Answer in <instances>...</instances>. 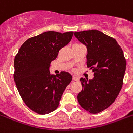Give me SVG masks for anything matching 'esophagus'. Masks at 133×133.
<instances>
[{"instance_id":"1","label":"esophagus","mask_w":133,"mask_h":133,"mask_svg":"<svg viewBox=\"0 0 133 133\" xmlns=\"http://www.w3.org/2000/svg\"><path fill=\"white\" fill-rule=\"evenodd\" d=\"M73 80L75 81H79V78L76 76H73Z\"/></svg>"}]
</instances>
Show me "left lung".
Returning <instances> with one entry per match:
<instances>
[{"mask_svg":"<svg viewBox=\"0 0 133 133\" xmlns=\"http://www.w3.org/2000/svg\"><path fill=\"white\" fill-rule=\"evenodd\" d=\"M87 50V66L94 72L91 80L81 78L80 105L91 113L102 112L113 104L123 84L126 61L115 39L97 30L74 33Z\"/></svg>","mask_w":133,"mask_h":133,"instance_id":"1","label":"left lung"}]
</instances>
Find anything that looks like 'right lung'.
Returning <instances> with one entry per match:
<instances>
[{"label":"right lung","mask_w":133,"mask_h":133,"mask_svg":"<svg viewBox=\"0 0 133 133\" xmlns=\"http://www.w3.org/2000/svg\"><path fill=\"white\" fill-rule=\"evenodd\" d=\"M72 36V31H47L28 39L15 57L16 87L26 105L35 113L45 115L57 109L63 91L72 81L70 73L61 72L55 76L49 68Z\"/></svg>","instance_id":"1"}]
</instances>
